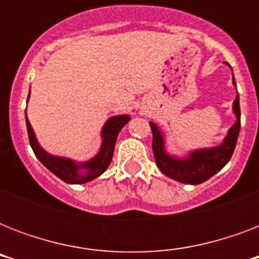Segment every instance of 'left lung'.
Segmentation results:
<instances>
[{"instance_id":"8db88e82","label":"left lung","mask_w":259,"mask_h":259,"mask_svg":"<svg viewBox=\"0 0 259 259\" xmlns=\"http://www.w3.org/2000/svg\"><path fill=\"white\" fill-rule=\"evenodd\" d=\"M233 83L235 84V79L233 75ZM234 113L237 115V122L231 126L229 134L226 136L223 144L211 149L195 150L189 154L188 158L179 160L170 157L164 150V137L158 127L150 122L152 133H153V154L156 164L164 175L173 179V180L185 183V184H200L203 181L208 180L209 177L223 168L230 161L233 156L235 145H237L239 129H241V107H239V95H237L234 101Z\"/></svg>"}]
</instances>
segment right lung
Here are the masks:
<instances>
[{
    "instance_id": "1",
    "label": "right lung",
    "mask_w": 259,
    "mask_h": 259,
    "mask_svg": "<svg viewBox=\"0 0 259 259\" xmlns=\"http://www.w3.org/2000/svg\"><path fill=\"white\" fill-rule=\"evenodd\" d=\"M129 121V115H118V117L110 118L102 129L103 141H102L99 153L93 160H90L84 164H76L70 158L55 157V156L47 153L46 150H42L34 137L33 129H32L28 118H26V130H28L29 144L33 149V153L41 161L42 165L47 166L55 176H58L60 180L66 181L68 184H83V183H89V181L97 179L107 169V166L110 165L111 158H113L118 133ZM82 169H84L87 172L80 174V170Z\"/></svg>"
}]
</instances>
